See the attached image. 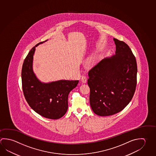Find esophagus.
I'll return each instance as SVG.
<instances>
[{
  "label": "esophagus",
  "mask_w": 156,
  "mask_h": 156,
  "mask_svg": "<svg viewBox=\"0 0 156 156\" xmlns=\"http://www.w3.org/2000/svg\"><path fill=\"white\" fill-rule=\"evenodd\" d=\"M81 81H82L83 83H87V77L84 76H82V79H81Z\"/></svg>",
  "instance_id": "obj_1"
}]
</instances>
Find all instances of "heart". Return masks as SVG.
<instances>
[{
  "instance_id": "1",
  "label": "heart",
  "mask_w": 156,
  "mask_h": 156,
  "mask_svg": "<svg viewBox=\"0 0 156 156\" xmlns=\"http://www.w3.org/2000/svg\"><path fill=\"white\" fill-rule=\"evenodd\" d=\"M91 62H94V60H93L91 61Z\"/></svg>"
}]
</instances>
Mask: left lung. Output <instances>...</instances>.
I'll return each instance as SVG.
<instances>
[{"label":"left lung","mask_w":156,"mask_h":156,"mask_svg":"<svg viewBox=\"0 0 156 156\" xmlns=\"http://www.w3.org/2000/svg\"><path fill=\"white\" fill-rule=\"evenodd\" d=\"M113 41L115 54L102 60L88 73L90 106L100 116L122 111L131 101L136 87L137 68L134 54L126 43Z\"/></svg>","instance_id":"left-lung-1"}]
</instances>
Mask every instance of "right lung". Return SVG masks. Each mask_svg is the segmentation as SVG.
<instances>
[{"label":"right lung","mask_w":156,"mask_h":156,"mask_svg":"<svg viewBox=\"0 0 156 156\" xmlns=\"http://www.w3.org/2000/svg\"><path fill=\"white\" fill-rule=\"evenodd\" d=\"M28 52L22 65V89L30 106L39 115L49 119H58L66 114L68 109L69 93L76 87L78 80H60L43 83L36 77L33 70V55L36 47Z\"/></svg>","instance_id":"add662e5"}]
</instances>
